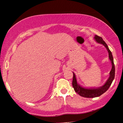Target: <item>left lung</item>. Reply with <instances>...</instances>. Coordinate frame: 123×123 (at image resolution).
<instances>
[{"mask_svg":"<svg viewBox=\"0 0 123 123\" xmlns=\"http://www.w3.org/2000/svg\"><path fill=\"white\" fill-rule=\"evenodd\" d=\"M94 38L98 43H101L103 44L104 46L107 49L108 52H109V59L112 63V69L110 73V77L108 79L105 84L98 88H84L83 87H81L78 83L75 78L74 73H73V81L72 85L74 89V91L76 92L80 95V96L85 97V98H95L100 96L101 95L104 94L105 92L107 91V89L109 88V87L111 86L112 81L114 78V75H115V67H114V64L113 62V58L112 56L111 51L110 50L109 48H108L106 43L105 42V41L103 40L102 37H99L97 35H95Z\"/></svg>","mask_w":123,"mask_h":123,"instance_id":"left-lung-1","label":"left lung"}]
</instances>
